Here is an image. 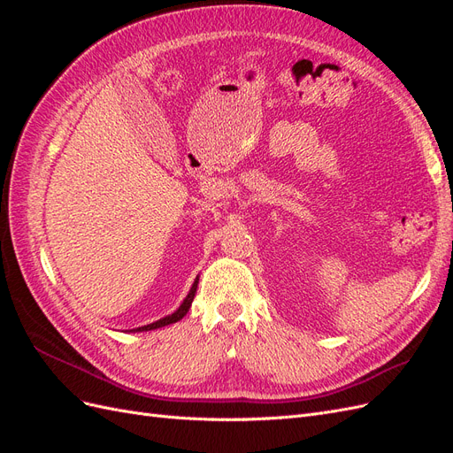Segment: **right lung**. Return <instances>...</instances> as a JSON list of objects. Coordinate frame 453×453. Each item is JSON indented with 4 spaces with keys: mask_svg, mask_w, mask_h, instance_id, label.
Segmentation results:
<instances>
[{
    "mask_svg": "<svg viewBox=\"0 0 453 453\" xmlns=\"http://www.w3.org/2000/svg\"><path fill=\"white\" fill-rule=\"evenodd\" d=\"M196 287H198V281H195L193 287H190V293H188L187 298L183 300V304L180 306V310L173 311L172 315H168V318H162L160 321H155V323L140 326V328H134V331H153V328L166 326V325H172V323H177L180 319H183L185 315H187V311H188V308H190V304H193V298H195V295H196Z\"/></svg>",
    "mask_w": 453,
    "mask_h": 453,
    "instance_id": "add662e5",
    "label": "right lung"
}]
</instances>
